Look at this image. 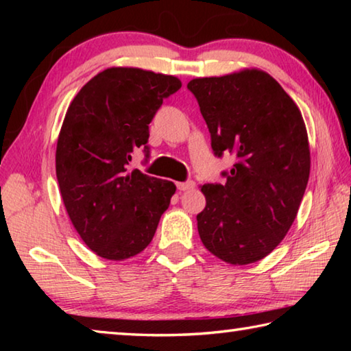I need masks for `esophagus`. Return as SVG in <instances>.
I'll list each match as a JSON object with an SVG mask.
<instances>
[{
  "instance_id": "esophagus-1",
  "label": "esophagus",
  "mask_w": 351,
  "mask_h": 351,
  "mask_svg": "<svg viewBox=\"0 0 351 351\" xmlns=\"http://www.w3.org/2000/svg\"><path fill=\"white\" fill-rule=\"evenodd\" d=\"M176 187H178V190H181V192H184V190L193 189V187H195V181L189 180V181H186V182H178Z\"/></svg>"
}]
</instances>
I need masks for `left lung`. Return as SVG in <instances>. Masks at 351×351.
Segmentation results:
<instances>
[{"label": "left lung", "instance_id": "left-lung-1", "mask_svg": "<svg viewBox=\"0 0 351 351\" xmlns=\"http://www.w3.org/2000/svg\"><path fill=\"white\" fill-rule=\"evenodd\" d=\"M187 88L198 100L215 156H235L223 184H204L198 232L207 251L249 265L274 251L291 228L310 178V145L300 110L260 69L203 77Z\"/></svg>", "mask_w": 351, "mask_h": 351}]
</instances>
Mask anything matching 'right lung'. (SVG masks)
Listing matches in <instances>:
<instances>
[{
    "label": "right lung",
    "instance_id": "right-lung-1",
    "mask_svg": "<svg viewBox=\"0 0 351 351\" xmlns=\"http://www.w3.org/2000/svg\"><path fill=\"white\" fill-rule=\"evenodd\" d=\"M180 88L173 75L108 68L69 105L57 141V181L73 226L99 257L144 251L169 209L175 184L127 167L136 148L148 158V123Z\"/></svg>",
    "mask_w": 351,
    "mask_h": 351
}]
</instances>
